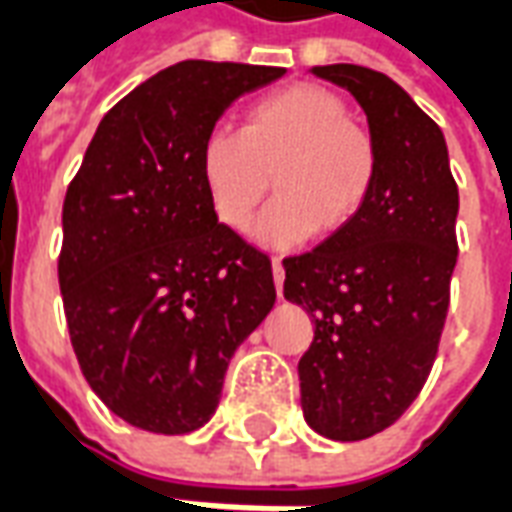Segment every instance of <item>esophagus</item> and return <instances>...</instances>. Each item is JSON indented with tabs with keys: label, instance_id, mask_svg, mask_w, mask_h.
I'll return each mask as SVG.
<instances>
[{
	"label": "esophagus",
	"instance_id": "34e87169",
	"mask_svg": "<svg viewBox=\"0 0 512 512\" xmlns=\"http://www.w3.org/2000/svg\"><path fill=\"white\" fill-rule=\"evenodd\" d=\"M271 271H274V285H277V293H282V279H285V268H282V260L274 257L271 260Z\"/></svg>",
	"mask_w": 512,
	"mask_h": 512
}]
</instances>
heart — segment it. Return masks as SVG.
<instances>
[{
  "mask_svg": "<svg viewBox=\"0 0 512 512\" xmlns=\"http://www.w3.org/2000/svg\"><path fill=\"white\" fill-rule=\"evenodd\" d=\"M197 164L213 216L235 233L249 227L274 178L279 194L255 235L290 249L340 233L362 213L376 189L378 145L340 95L299 82L252 101L238 131H211Z\"/></svg>",
  "mask_w": 512,
  "mask_h": 512,
  "instance_id": "b5f03b06",
  "label": "heart"
}]
</instances>
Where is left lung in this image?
<instances>
[{
  "label": "left lung",
  "mask_w": 512,
  "mask_h": 512,
  "mask_svg": "<svg viewBox=\"0 0 512 512\" xmlns=\"http://www.w3.org/2000/svg\"><path fill=\"white\" fill-rule=\"evenodd\" d=\"M354 95L378 145L370 200L345 230L285 266V299L315 323L301 356V411L315 433L362 441L428 381L458 260V186L441 128L386 73L315 65Z\"/></svg>",
  "instance_id": "1"
}]
</instances>
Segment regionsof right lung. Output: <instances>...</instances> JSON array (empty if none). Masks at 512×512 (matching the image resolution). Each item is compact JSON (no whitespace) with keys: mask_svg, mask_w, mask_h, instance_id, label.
<instances>
[{"mask_svg":"<svg viewBox=\"0 0 512 512\" xmlns=\"http://www.w3.org/2000/svg\"><path fill=\"white\" fill-rule=\"evenodd\" d=\"M285 68L186 60L101 120L62 205L60 290L93 392L134 428L180 436L222 397L274 301L271 260L213 216L200 147L235 98Z\"/></svg>","mask_w":512,"mask_h":512,"instance_id":"right-lung-1","label":"right lung"}]
</instances>
